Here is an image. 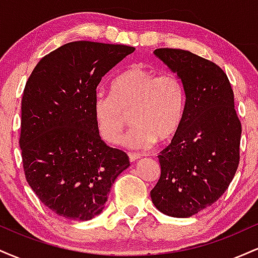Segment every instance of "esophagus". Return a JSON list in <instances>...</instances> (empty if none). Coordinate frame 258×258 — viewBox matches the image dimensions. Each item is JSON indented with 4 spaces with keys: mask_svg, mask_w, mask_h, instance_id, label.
<instances>
[{
    "mask_svg": "<svg viewBox=\"0 0 258 258\" xmlns=\"http://www.w3.org/2000/svg\"><path fill=\"white\" fill-rule=\"evenodd\" d=\"M141 158V155L139 154H136V153H128V159L131 162H135L136 160H138Z\"/></svg>",
    "mask_w": 258,
    "mask_h": 258,
    "instance_id": "34e87169",
    "label": "esophagus"
}]
</instances>
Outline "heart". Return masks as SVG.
<instances>
[{"label": "heart", "mask_w": 258, "mask_h": 258, "mask_svg": "<svg viewBox=\"0 0 258 258\" xmlns=\"http://www.w3.org/2000/svg\"><path fill=\"white\" fill-rule=\"evenodd\" d=\"M185 88L177 74L159 73L143 65H132L111 85V93L98 91L92 111L99 136L106 143H117L131 114L132 128L122 139L130 149H147L158 139L176 135L184 117Z\"/></svg>", "instance_id": "obj_1"}]
</instances>
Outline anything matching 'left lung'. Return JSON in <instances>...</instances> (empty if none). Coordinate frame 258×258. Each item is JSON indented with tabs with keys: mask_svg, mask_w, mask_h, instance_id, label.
Here are the masks:
<instances>
[{
	"mask_svg": "<svg viewBox=\"0 0 258 258\" xmlns=\"http://www.w3.org/2000/svg\"><path fill=\"white\" fill-rule=\"evenodd\" d=\"M185 88V111L172 142L158 156L161 176L150 191L162 214L190 217L223 195L239 165L241 123L223 70L184 49L154 51Z\"/></svg>",
	"mask_w": 258,
	"mask_h": 258,
	"instance_id": "8db88e82",
	"label": "left lung"
}]
</instances>
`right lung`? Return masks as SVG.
<instances>
[{
  "label": "right lung",
  "mask_w": 258,
  "mask_h": 258,
  "mask_svg": "<svg viewBox=\"0 0 258 258\" xmlns=\"http://www.w3.org/2000/svg\"><path fill=\"white\" fill-rule=\"evenodd\" d=\"M135 47L76 41L44 55L26 82L19 146L29 185L68 220L104 209L128 156L100 138L92 100L100 80Z\"/></svg>",
  "instance_id": "obj_1"
}]
</instances>
